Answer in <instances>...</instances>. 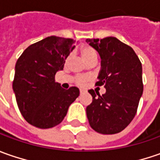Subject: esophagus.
<instances>
[{
  "label": "esophagus",
  "instance_id": "34e87169",
  "mask_svg": "<svg viewBox=\"0 0 160 160\" xmlns=\"http://www.w3.org/2000/svg\"><path fill=\"white\" fill-rule=\"evenodd\" d=\"M86 92L84 90H80V96H82V95H84V94H85Z\"/></svg>",
  "mask_w": 160,
  "mask_h": 160
}]
</instances>
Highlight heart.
Instances as JSON below:
<instances>
[{
  "mask_svg": "<svg viewBox=\"0 0 160 160\" xmlns=\"http://www.w3.org/2000/svg\"><path fill=\"white\" fill-rule=\"evenodd\" d=\"M80 55L82 59L85 61L86 63H88L92 60H97V54L95 51L94 48H92L91 47H84L80 49ZM69 60V57L66 58V61ZM89 80V78L88 76L85 75H79L75 78V82L76 84L80 86L86 85Z\"/></svg>",
  "mask_w": 160,
  "mask_h": 160,
  "instance_id": "heart-1",
  "label": "heart"
}]
</instances>
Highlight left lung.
Returning <instances> with one entry per match:
<instances>
[{"label":"left lung","mask_w":160,"mask_h":160,"mask_svg":"<svg viewBox=\"0 0 160 160\" xmlns=\"http://www.w3.org/2000/svg\"><path fill=\"white\" fill-rule=\"evenodd\" d=\"M101 58L97 86H103L100 96L88 90L93 101L87 107L90 127L102 135H113L125 129L135 118L143 91L142 69L132 48L115 37L87 39Z\"/></svg>","instance_id":"obj_1"}]
</instances>
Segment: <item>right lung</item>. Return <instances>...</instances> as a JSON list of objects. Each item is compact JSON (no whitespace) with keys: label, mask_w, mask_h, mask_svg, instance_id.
<instances>
[{"label":"right lung","mask_w":160,"mask_h":160,"mask_svg":"<svg viewBox=\"0 0 160 160\" xmlns=\"http://www.w3.org/2000/svg\"><path fill=\"white\" fill-rule=\"evenodd\" d=\"M74 43L72 39L49 36L30 45L18 59L13 90L20 112L29 124L43 129L56 127L80 96L78 88L65 90L55 81Z\"/></svg>","instance_id":"add662e5"}]
</instances>
